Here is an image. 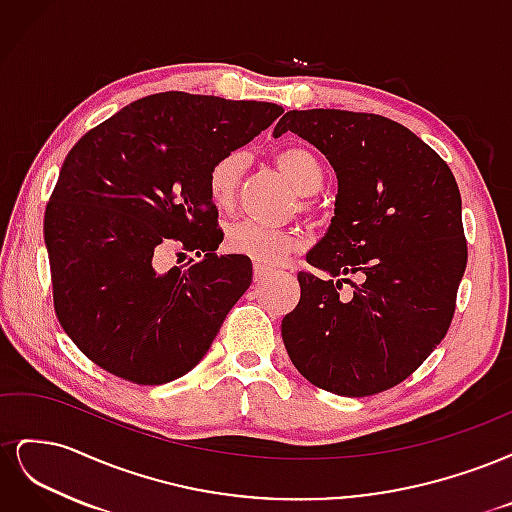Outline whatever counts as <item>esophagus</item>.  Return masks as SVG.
Segmentation results:
<instances>
[{"mask_svg": "<svg viewBox=\"0 0 512 512\" xmlns=\"http://www.w3.org/2000/svg\"><path fill=\"white\" fill-rule=\"evenodd\" d=\"M273 273V269L271 267H265V265H254V280L256 282H262V280H267V277Z\"/></svg>", "mask_w": 512, "mask_h": 512, "instance_id": "1", "label": "esophagus"}]
</instances>
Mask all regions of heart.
Wrapping results in <instances>:
<instances>
[{"instance_id": "heart-1", "label": "heart", "mask_w": 512, "mask_h": 512, "mask_svg": "<svg viewBox=\"0 0 512 512\" xmlns=\"http://www.w3.org/2000/svg\"><path fill=\"white\" fill-rule=\"evenodd\" d=\"M275 162L282 168V173L290 179L294 190L303 196L314 194L324 181V170L320 160L305 147H286L282 151H277ZM245 166V151L224 153L222 158L213 162L207 177V188L215 207L228 209L235 203ZM224 245L228 252L250 258L256 265H277V262L284 260L292 250H297L299 237L284 228H273L243 220L226 228Z\"/></svg>"}]
</instances>
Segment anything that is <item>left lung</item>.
I'll return each instance as SVG.
<instances>
[{
	"mask_svg": "<svg viewBox=\"0 0 512 512\" xmlns=\"http://www.w3.org/2000/svg\"><path fill=\"white\" fill-rule=\"evenodd\" d=\"M294 132L337 175L335 215L299 273V305L282 339L299 374L344 397L382 393L436 348L455 314L468 245L448 164L397 121L337 108L288 111L273 136ZM348 274L362 284L338 299ZM340 280L333 285L332 277Z\"/></svg>",
	"mask_w": 512,
	"mask_h": 512,
	"instance_id": "8db88e82",
	"label": "left lung"
}]
</instances>
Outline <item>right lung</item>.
Masks as SVG:
<instances>
[{
    "instance_id": "add662e5",
    "label": "right lung",
    "mask_w": 512,
    "mask_h": 512,
    "mask_svg": "<svg viewBox=\"0 0 512 512\" xmlns=\"http://www.w3.org/2000/svg\"><path fill=\"white\" fill-rule=\"evenodd\" d=\"M282 106L164 91L89 130L59 170L44 213L53 301L87 359L136 384L194 369L252 284V260L224 239L207 177ZM170 242L200 261L160 274Z\"/></svg>"
}]
</instances>
